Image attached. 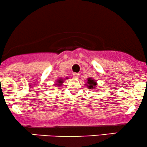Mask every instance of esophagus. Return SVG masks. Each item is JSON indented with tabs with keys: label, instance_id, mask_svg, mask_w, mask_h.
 Listing matches in <instances>:
<instances>
[{
	"label": "esophagus",
	"instance_id": "34e87169",
	"mask_svg": "<svg viewBox=\"0 0 147 147\" xmlns=\"http://www.w3.org/2000/svg\"><path fill=\"white\" fill-rule=\"evenodd\" d=\"M79 76H80V74L78 73H74L73 74V77L74 78H78Z\"/></svg>",
	"mask_w": 147,
	"mask_h": 147
}]
</instances>
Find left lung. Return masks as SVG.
<instances>
[{
  "mask_svg": "<svg viewBox=\"0 0 147 147\" xmlns=\"http://www.w3.org/2000/svg\"><path fill=\"white\" fill-rule=\"evenodd\" d=\"M86 84H87V88H89V90H94V89H96L97 82L92 78H87Z\"/></svg>",
  "mask_w": 147,
  "mask_h": 147,
  "instance_id": "8db88e82",
  "label": "left lung"
}]
</instances>
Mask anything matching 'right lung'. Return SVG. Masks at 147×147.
Wrapping results in <instances>:
<instances>
[{
	"label": "right lung",
	"mask_w": 147,
	"mask_h": 147,
	"mask_svg": "<svg viewBox=\"0 0 147 147\" xmlns=\"http://www.w3.org/2000/svg\"><path fill=\"white\" fill-rule=\"evenodd\" d=\"M65 79H67V78H65V79L62 78H58V80H56V83L54 84L55 86H56L57 87H60V86H62V84H63V82L65 81Z\"/></svg>",
	"instance_id": "1"
}]
</instances>
